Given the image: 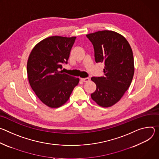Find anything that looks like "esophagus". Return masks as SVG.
Instances as JSON below:
<instances>
[{"mask_svg": "<svg viewBox=\"0 0 159 159\" xmlns=\"http://www.w3.org/2000/svg\"><path fill=\"white\" fill-rule=\"evenodd\" d=\"M82 81L83 82H89L90 81V78H81V79Z\"/></svg>", "mask_w": 159, "mask_h": 159, "instance_id": "esophagus-1", "label": "esophagus"}]
</instances>
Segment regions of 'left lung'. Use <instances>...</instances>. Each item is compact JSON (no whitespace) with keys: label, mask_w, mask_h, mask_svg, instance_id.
<instances>
[{"label":"left lung","mask_w":159,"mask_h":159,"mask_svg":"<svg viewBox=\"0 0 159 159\" xmlns=\"http://www.w3.org/2000/svg\"><path fill=\"white\" fill-rule=\"evenodd\" d=\"M86 37L93 45L95 62L105 64L104 76L91 78L97 86L91 97L101 107H111L131 83L134 72L132 49L122 35L113 31H99Z\"/></svg>","instance_id":"left-lung-1"}]
</instances>
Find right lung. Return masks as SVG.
Segmentation results:
<instances>
[{
	"label": "right lung",
	"instance_id": "1",
	"mask_svg": "<svg viewBox=\"0 0 159 159\" xmlns=\"http://www.w3.org/2000/svg\"><path fill=\"white\" fill-rule=\"evenodd\" d=\"M76 37L53 36L38 43L27 62V74L31 89L48 107L57 108L69 98L80 79L63 73Z\"/></svg>",
	"mask_w": 159,
	"mask_h": 159
}]
</instances>
